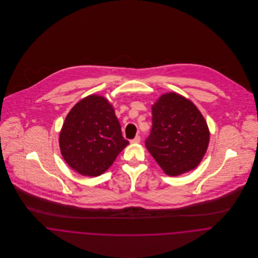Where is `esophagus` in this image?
<instances>
[{
	"label": "esophagus",
	"mask_w": 258,
	"mask_h": 258,
	"mask_svg": "<svg viewBox=\"0 0 258 258\" xmlns=\"http://www.w3.org/2000/svg\"><path fill=\"white\" fill-rule=\"evenodd\" d=\"M140 141H141V138H140V136L139 135H137L134 139H132L130 142L132 143V144H138V143H140Z\"/></svg>",
	"instance_id": "1"
}]
</instances>
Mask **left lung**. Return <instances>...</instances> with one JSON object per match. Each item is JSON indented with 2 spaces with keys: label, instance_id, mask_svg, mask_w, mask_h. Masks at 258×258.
<instances>
[{
  "label": "left lung",
  "instance_id": "8db88e82",
  "mask_svg": "<svg viewBox=\"0 0 258 258\" xmlns=\"http://www.w3.org/2000/svg\"><path fill=\"white\" fill-rule=\"evenodd\" d=\"M152 115L145 145L165 174L176 177L197 168L210 142L208 124L197 106L169 92L154 103Z\"/></svg>",
  "mask_w": 258,
  "mask_h": 258
}]
</instances>
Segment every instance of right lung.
<instances>
[{"instance_id": "add662e5", "label": "right lung", "mask_w": 258, "mask_h": 258, "mask_svg": "<svg viewBox=\"0 0 258 258\" xmlns=\"http://www.w3.org/2000/svg\"><path fill=\"white\" fill-rule=\"evenodd\" d=\"M129 144L109 101L88 95L67 115L59 133V148L69 166L82 176L103 174Z\"/></svg>"}]
</instances>
